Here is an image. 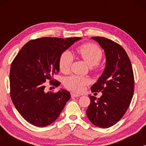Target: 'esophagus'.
<instances>
[{
    "label": "esophagus",
    "mask_w": 146,
    "mask_h": 146,
    "mask_svg": "<svg viewBox=\"0 0 146 146\" xmlns=\"http://www.w3.org/2000/svg\"><path fill=\"white\" fill-rule=\"evenodd\" d=\"M71 96L72 97H79V96H80V94H76L75 92H72L71 94Z\"/></svg>",
    "instance_id": "obj_1"
}]
</instances>
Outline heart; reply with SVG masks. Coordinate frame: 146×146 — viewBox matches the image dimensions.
I'll return each mask as SVG.
<instances>
[{
  "label": "heart",
  "instance_id": "heart-1",
  "mask_svg": "<svg viewBox=\"0 0 146 146\" xmlns=\"http://www.w3.org/2000/svg\"><path fill=\"white\" fill-rule=\"evenodd\" d=\"M78 53L90 66L96 65L102 58V51L98 46L93 44H84L78 48ZM74 60L72 54L65 51L62 54L60 58V69L63 73H66L70 70ZM89 80L86 78L71 76L65 80V86L68 89L74 92L82 91L89 84Z\"/></svg>",
  "mask_w": 146,
  "mask_h": 146
}]
</instances>
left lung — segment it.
I'll use <instances>...</instances> for the list:
<instances>
[{"instance_id": "left-lung-1", "label": "left lung", "mask_w": 146, "mask_h": 146, "mask_svg": "<svg viewBox=\"0 0 146 146\" xmlns=\"http://www.w3.org/2000/svg\"><path fill=\"white\" fill-rule=\"evenodd\" d=\"M104 50L106 66L102 74L91 88L101 92L100 98L89 95L86 110L89 120L96 126L108 128L120 120L129 106L133 95L134 77L132 66L125 50L104 37H92Z\"/></svg>"}]
</instances>
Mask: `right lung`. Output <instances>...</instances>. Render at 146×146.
Masks as SVG:
<instances>
[{"mask_svg": "<svg viewBox=\"0 0 146 146\" xmlns=\"http://www.w3.org/2000/svg\"><path fill=\"white\" fill-rule=\"evenodd\" d=\"M82 38L43 37L27 42L18 53L10 71L11 97L20 114L31 124L47 126L60 114L70 93L61 88L56 93L46 92L45 82H54L60 71V58L64 52Z\"/></svg>", "mask_w": 146, "mask_h": 146, "instance_id": "obj_1", "label": "right lung"}]
</instances>
